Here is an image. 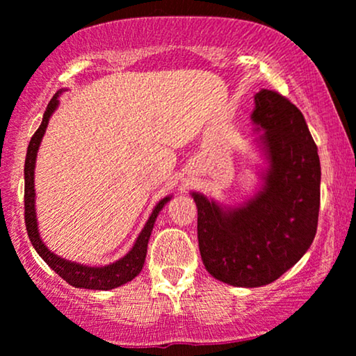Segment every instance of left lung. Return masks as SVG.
Segmentation results:
<instances>
[{
  "label": "left lung",
  "mask_w": 356,
  "mask_h": 356,
  "mask_svg": "<svg viewBox=\"0 0 356 356\" xmlns=\"http://www.w3.org/2000/svg\"><path fill=\"white\" fill-rule=\"evenodd\" d=\"M250 113L265 159L262 186L238 207L192 192L203 265L233 286L268 285L311 248L321 202V163L305 117L282 94L260 89Z\"/></svg>",
  "instance_id": "obj_1"
}]
</instances>
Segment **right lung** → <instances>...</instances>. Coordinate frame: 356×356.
<instances>
[{"mask_svg":"<svg viewBox=\"0 0 356 356\" xmlns=\"http://www.w3.org/2000/svg\"><path fill=\"white\" fill-rule=\"evenodd\" d=\"M61 91H58L51 97V101L47 106V111L42 118L40 127L37 129L34 136L31 138V143L27 146L26 154V164H24V208H26V227L27 234L37 254L45 260L49 267L60 275L66 283H70L74 288H86V290H112V288L122 286L125 283L134 280L143 268L145 259H146V249H148V241L151 236V231L154 227V221L158 218L159 211L163 210L165 203H168L172 195L164 197L163 200L156 203V207L151 211V215L146 221V225L141 233L136 238L134 248L129 250V254L123 255L122 259L115 260L113 264L104 265V267H89V265H83L78 262H71L60 255L51 252V250L44 244L40 238L39 225H37V213H35V188H34V170H35V159L37 153H39L42 138H44L47 125L51 113L58 107V97Z\"/></svg>","mask_w":356,"mask_h":356,"instance_id":"right-lung-1","label":"right lung"}]
</instances>
